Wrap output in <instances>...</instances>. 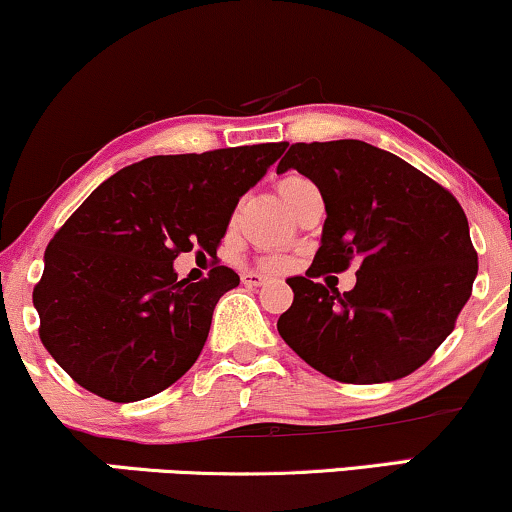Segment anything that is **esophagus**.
<instances>
[{"instance_id": "34e87169", "label": "esophagus", "mask_w": 512, "mask_h": 512, "mask_svg": "<svg viewBox=\"0 0 512 512\" xmlns=\"http://www.w3.org/2000/svg\"><path fill=\"white\" fill-rule=\"evenodd\" d=\"M242 282L246 287H261V285H266L268 277L261 273H242Z\"/></svg>"}]
</instances>
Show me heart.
Listing matches in <instances>:
<instances>
[{"mask_svg": "<svg viewBox=\"0 0 512 512\" xmlns=\"http://www.w3.org/2000/svg\"><path fill=\"white\" fill-rule=\"evenodd\" d=\"M301 182H306L304 178H299V175H287V178H282L277 182V194H280L282 201H287L292 197L294 187H299ZM266 266L268 268H282V258H266Z\"/></svg>", "mask_w": 512, "mask_h": 512, "instance_id": "obj_1", "label": "heart"}]
</instances>
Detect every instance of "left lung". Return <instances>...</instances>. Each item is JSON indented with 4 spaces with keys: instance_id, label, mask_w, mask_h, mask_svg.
Instances as JSON below:
<instances>
[{
    "instance_id": "1",
    "label": "left lung",
    "mask_w": 512,
    "mask_h": 512,
    "mask_svg": "<svg viewBox=\"0 0 512 512\" xmlns=\"http://www.w3.org/2000/svg\"><path fill=\"white\" fill-rule=\"evenodd\" d=\"M294 168L320 189L325 225L306 277L277 332L332 380L394 382L430 361L468 304L477 251L456 197L399 156L361 140L292 144L277 173ZM362 261L342 295L312 280Z\"/></svg>"
}]
</instances>
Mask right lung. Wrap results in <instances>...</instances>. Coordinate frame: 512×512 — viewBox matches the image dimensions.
Here are the masks:
<instances>
[{
	"label": "right lung",
	"instance_id": "right-lung-1",
	"mask_svg": "<svg viewBox=\"0 0 512 512\" xmlns=\"http://www.w3.org/2000/svg\"><path fill=\"white\" fill-rule=\"evenodd\" d=\"M287 144L149 156L104 180L56 232L33 292L44 349L80 387L116 403L178 382L239 275L178 280L173 261L216 256L239 199Z\"/></svg>",
	"mask_w": 512,
	"mask_h": 512
}]
</instances>
